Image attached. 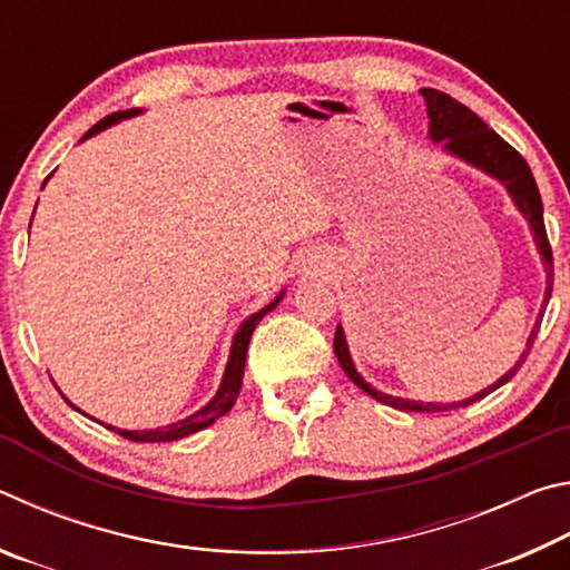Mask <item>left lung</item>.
I'll list each match as a JSON object with an SVG mask.
<instances>
[{
    "label": "left lung",
    "mask_w": 570,
    "mask_h": 570,
    "mask_svg": "<svg viewBox=\"0 0 570 570\" xmlns=\"http://www.w3.org/2000/svg\"><path fill=\"white\" fill-rule=\"evenodd\" d=\"M420 92H422L424 102H428L430 138L435 142H442V148H445L450 156L465 160V163H470V166H475L478 170L488 173V176H493V178L503 183L520 214L528 218V226H530V230H533L535 246H538L540 258H543V266H546V296H543V304H540L538 320H535L533 332H530V336H528L523 354L518 356V362L510 366V370L498 382H493L490 387H485L478 394H472V397L462 400V402H450V404L414 402V400H402V397H392V394L377 392L372 387V384H366L362 380L360 372L354 370V362H352L350 346H346L344 330H342V326H336L334 354H336V360H340L342 370L346 372V377H350L356 384V387H362L366 394H370V397L390 404V407H394V410L445 412V410H452V407H465V404H472V402H478L482 397H488L490 392H495L498 387H503L505 382L515 377L520 364L525 362V356L530 354V346H533V342H535L540 322H543V312L548 306V298H551V292H553V250H551V244H548V234H546V224H543V200H540L535 178H533V173H530L523 156H520V153L513 146H508V142L500 138L495 130H490L475 112L465 108L462 102H458L455 98H450V95L440 92V90H432V88H424Z\"/></svg>",
    "instance_id": "left-lung-1"
}]
</instances>
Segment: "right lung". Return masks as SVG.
Wrapping results in <instances>:
<instances>
[{"mask_svg": "<svg viewBox=\"0 0 570 570\" xmlns=\"http://www.w3.org/2000/svg\"><path fill=\"white\" fill-rule=\"evenodd\" d=\"M140 110L132 108V110H120V112H112L108 118H102L98 125H92V128L85 132V138H90V135L100 132L105 128H110V125L120 122L125 118H132V115H138ZM82 138V140H85ZM47 183V180H45ZM32 226V224H30ZM284 292L278 294L272 304H266L262 312L250 314L248 320L240 324V330L234 336V344H230V354H228V364H226V372H224V380H220V387L214 394V400H210L206 407H200L198 412L188 414L186 420H178L173 424H166V428H156V430H120V428H112V424H105V428L118 432L120 438L130 440V442H173V440H180V438H188L193 432L208 428V424H214L218 417H224V414L234 407V402L238 397V390H240V382H244V366H246V352H248V342H250V334L258 326V322L264 320V316L272 312V308L282 302ZM67 404H72L70 400L65 397ZM75 407V404H72ZM77 410V407H75Z\"/></svg>", "mask_w": 570, "mask_h": 570, "instance_id": "1", "label": "right lung"}]
</instances>
